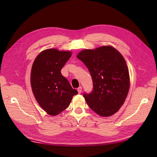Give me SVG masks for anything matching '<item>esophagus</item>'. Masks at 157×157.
I'll return each mask as SVG.
<instances>
[{
    "mask_svg": "<svg viewBox=\"0 0 157 157\" xmlns=\"http://www.w3.org/2000/svg\"><path fill=\"white\" fill-rule=\"evenodd\" d=\"M77 91H78V94H80L82 92V86H79L78 88H77Z\"/></svg>",
    "mask_w": 157,
    "mask_h": 157,
    "instance_id": "34e87169",
    "label": "esophagus"
}]
</instances>
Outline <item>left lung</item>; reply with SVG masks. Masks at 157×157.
Here are the masks:
<instances>
[{
  "label": "left lung",
  "mask_w": 157,
  "mask_h": 157,
  "mask_svg": "<svg viewBox=\"0 0 157 157\" xmlns=\"http://www.w3.org/2000/svg\"><path fill=\"white\" fill-rule=\"evenodd\" d=\"M88 69L93 90L83 96L90 108L101 117H110L123 105L130 88V76L122 54L111 46L83 50L77 55Z\"/></svg>",
  "instance_id": "1"
}]
</instances>
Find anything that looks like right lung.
Listing matches in <instances>:
<instances>
[{
	"instance_id": "right-lung-1",
	"label": "right lung",
	"mask_w": 157,
	"mask_h": 157,
	"mask_svg": "<svg viewBox=\"0 0 157 157\" xmlns=\"http://www.w3.org/2000/svg\"><path fill=\"white\" fill-rule=\"evenodd\" d=\"M69 51L47 49L37 56L33 63L31 84L33 94L42 109L51 116L67 108L78 92L61 75V70L71 58Z\"/></svg>"
}]
</instances>
